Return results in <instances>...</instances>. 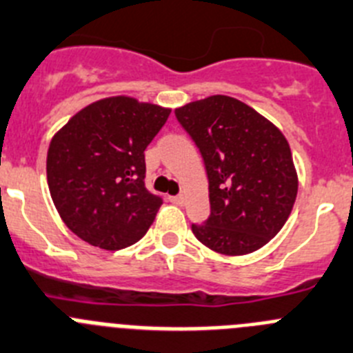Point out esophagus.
Here are the masks:
<instances>
[{"mask_svg": "<svg viewBox=\"0 0 353 353\" xmlns=\"http://www.w3.org/2000/svg\"><path fill=\"white\" fill-rule=\"evenodd\" d=\"M169 200L176 205H183L184 204V196L183 195H172V196H169Z\"/></svg>", "mask_w": 353, "mask_h": 353, "instance_id": "1", "label": "esophagus"}]
</instances>
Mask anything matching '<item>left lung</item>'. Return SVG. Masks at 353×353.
<instances>
[{
  "label": "left lung",
  "instance_id": "8db88e82",
  "mask_svg": "<svg viewBox=\"0 0 353 353\" xmlns=\"http://www.w3.org/2000/svg\"><path fill=\"white\" fill-rule=\"evenodd\" d=\"M176 117L200 149L209 179L211 214L192 225L196 239L228 256L265 246L287 223L299 188L281 130L225 94L177 107Z\"/></svg>",
  "mask_w": 353,
  "mask_h": 353
}]
</instances>
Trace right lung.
<instances>
[{
	"mask_svg": "<svg viewBox=\"0 0 353 353\" xmlns=\"http://www.w3.org/2000/svg\"><path fill=\"white\" fill-rule=\"evenodd\" d=\"M169 107L133 97L93 101L54 133L47 183L66 227L101 250H121L145 236L161 205L144 186V151Z\"/></svg>",
	"mask_w": 353,
	"mask_h": 353,
	"instance_id": "obj_1",
	"label": "right lung"
}]
</instances>
